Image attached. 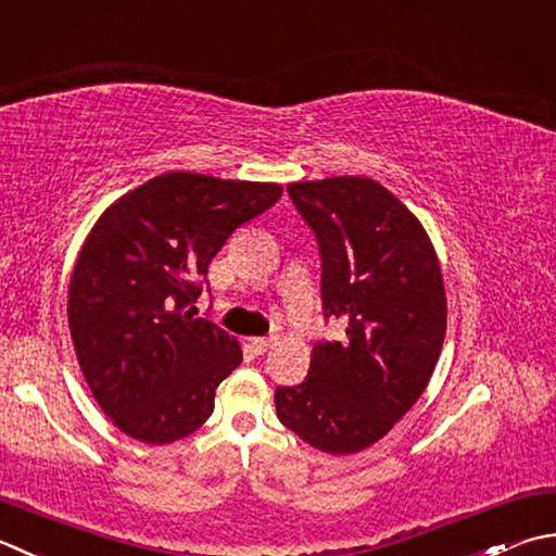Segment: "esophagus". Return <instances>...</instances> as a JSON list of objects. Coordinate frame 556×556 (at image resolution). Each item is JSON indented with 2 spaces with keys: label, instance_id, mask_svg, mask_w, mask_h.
<instances>
[{
  "label": "esophagus",
  "instance_id": "esophagus-1",
  "mask_svg": "<svg viewBox=\"0 0 556 556\" xmlns=\"http://www.w3.org/2000/svg\"><path fill=\"white\" fill-rule=\"evenodd\" d=\"M250 344H253L255 354H265L271 346V340H269V337H255V340H250Z\"/></svg>",
  "mask_w": 556,
  "mask_h": 556
}]
</instances>
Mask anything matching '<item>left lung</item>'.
<instances>
[{
  "label": "left lung",
  "instance_id": "8db88e82",
  "mask_svg": "<svg viewBox=\"0 0 556 556\" xmlns=\"http://www.w3.org/2000/svg\"><path fill=\"white\" fill-rule=\"evenodd\" d=\"M320 250L325 318L342 342H315L303 383L275 390L277 417L313 448L364 451L415 405L445 337V289L427 231L383 185L362 176L291 182Z\"/></svg>",
  "mask_w": 556,
  "mask_h": 556
}]
</instances>
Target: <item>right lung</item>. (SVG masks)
Here are the masks:
<instances>
[{"label": "right lung", "instance_id": "right-lung-1", "mask_svg": "<svg viewBox=\"0 0 556 556\" xmlns=\"http://www.w3.org/2000/svg\"><path fill=\"white\" fill-rule=\"evenodd\" d=\"M281 198L277 182L163 173L113 202L72 271L67 318L98 405L141 443L185 439L212 417L241 344L192 303L238 226Z\"/></svg>", "mask_w": 556, "mask_h": 556}]
</instances>
